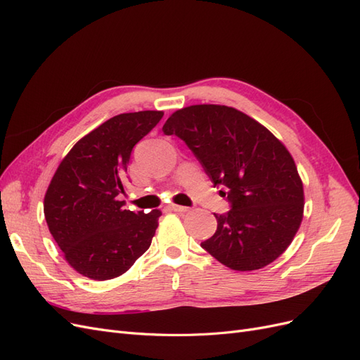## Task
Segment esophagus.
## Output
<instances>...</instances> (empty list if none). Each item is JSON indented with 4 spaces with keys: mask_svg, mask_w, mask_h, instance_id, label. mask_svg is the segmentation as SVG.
<instances>
[{
    "mask_svg": "<svg viewBox=\"0 0 360 360\" xmlns=\"http://www.w3.org/2000/svg\"><path fill=\"white\" fill-rule=\"evenodd\" d=\"M169 209H171L172 212H177V213H186V212H189L188 207H184V205H177V204H171V205H169Z\"/></svg>",
    "mask_w": 360,
    "mask_h": 360,
    "instance_id": "1",
    "label": "esophagus"
}]
</instances>
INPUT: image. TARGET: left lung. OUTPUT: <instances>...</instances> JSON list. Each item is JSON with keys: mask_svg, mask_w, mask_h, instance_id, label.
Returning <instances> with one entry per match:
<instances>
[{"mask_svg": "<svg viewBox=\"0 0 360 360\" xmlns=\"http://www.w3.org/2000/svg\"><path fill=\"white\" fill-rule=\"evenodd\" d=\"M181 138L231 210L214 214L216 233L201 246L238 271L263 269L285 252L303 219V183L287 147L267 127L225 105H191L162 127ZM225 195V192H224Z\"/></svg>", "mask_w": 360, "mask_h": 360, "instance_id": "obj_1", "label": "left lung"}]
</instances>
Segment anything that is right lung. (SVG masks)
Wrapping results in <instances>:
<instances>
[{"label": "right lung", "mask_w": 360, "mask_h": 360, "mask_svg": "<svg viewBox=\"0 0 360 360\" xmlns=\"http://www.w3.org/2000/svg\"><path fill=\"white\" fill-rule=\"evenodd\" d=\"M163 111L120 114L76 143L53 174L43 201L49 231L78 274L114 279L150 248L160 210L130 212L120 201L130 153Z\"/></svg>", "instance_id": "add662e5"}]
</instances>
